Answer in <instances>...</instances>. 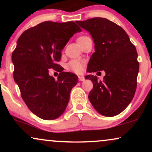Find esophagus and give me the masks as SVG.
I'll use <instances>...</instances> for the list:
<instances>
[{
  "instance_id": "obj_1",
  "label": "esophagus",
  "mask_w": 152,
  "mask_h": 152,
  "mask_svg": "<svg viewBox=\"0 0 152 152\" xmlns=\"http://www.w3.org/2000/svg\"><path fill=\"white\" fill-rule=\"evenodd\" d=\"M84 76H78V80H79L80 81H84Z\"/></svg>"
}]
</instances>
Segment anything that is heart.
<instances>
[{
  "label": "heart",
  "instance_id": "obj_1",
  "mask_svg": "<svg viewBox=\"0 0 152 152\" xmlns=\"http://www.w3.org/2000/svg\"><path fill=\"white\" fill-rule=\"evenodd\" d=\"M86 37L87 36H80V37L77 39V41L84 39V38H86ZM67 69H69V70L74 71L75 73L79 74V73L82 72V71H83V64L81 61L77 60V59H75V60H72L71 61H70L67 64Z\"/></svg>",
  "mask_w": 152,
  "mask_h": 152
}]
</instances>
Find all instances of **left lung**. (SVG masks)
<instances>
[{"label":"left lung","mask_w":152,"mask_h":152,"mask_svg":"<svg viewBox=\"0 0 152 152\" xmlns=\"http://www.w3.org/2000/svg\"><path fill=\"white\" fill-rule=\"evenodd\" d=\"M76 23L90 33L95 43L86 71L106 73L103 81L94 75L85 76L94 84L88 99L100 114L116 116L135 94L139 69L137 49L121 26L108 19L93 18Z\"/></svg>","instance_id":"left-lung-1"}]
</instances>
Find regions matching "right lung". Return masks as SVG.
I'll return each mask as SVG.
<instances>
[{"instance_id": "1", "label": "right lung", "mask_w": 152, "mask_h": 152, "mask_svg": "<svg viewBox=\"0 0 152 152\" xmlns=\"http://www.w3.org/2000/svg\"><path fill=\"white\" fill-rule=\"evenodd\" d=\"M81 31L74 21H45L25 31L18 39L12 53L13 78L26 106L42 119H56L64 112L78 83V76L64 72L57 62L69 39ZM49 68L60 72L58 80L50 76Z\"/></svg>"}]
</instances>
